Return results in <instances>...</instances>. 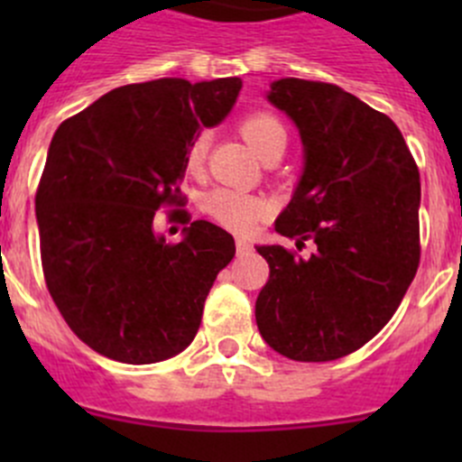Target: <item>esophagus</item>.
<instances>
[{
  "instance_id": "34e87169",
  "label": "esophagus",
  "mask_w": 462,
  "mask_h": 462,
  "mask_svg": "<svg viewBox=\"0 0 462 462\" xmlns=\"http://www.w3.org/2000/svg\"><path fill=\"white\" fill-rule=\"evenodd\" d=\"M250 253H253V244L245 239H236V254L244 257V254H250Z\"/></svg>"
}]
</instances>
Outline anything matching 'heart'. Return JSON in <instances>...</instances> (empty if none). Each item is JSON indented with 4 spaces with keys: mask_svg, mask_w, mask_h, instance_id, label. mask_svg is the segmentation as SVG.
<instances>
[{
    "mask_svg": "<svg viewBox=\"0 0 462 462\" xmlns=\"http://www.w3.org/2000/svg\"><path fill=\"white\" fill-rule=\"evenodd\" d=\"M239 132L245 143L259 153L261 158L274 149L286 147L288 134L286 127L277 116L268 111H253L239 120ZM209 136L197 134L185 149V162L192 174H201L205 161H208ZM205 209L217 223H221L227 230L236 235H248L270 214V203L254 194L241 192L232 188H217L205 197Z\"/></svg>",
    "mask_w": 462,
    "mask_h": 462,
    "instance_id": "1",
    "label": "heart"
}]
</instances>
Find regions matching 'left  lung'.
<instances>
[{
	"label": "left lung",
	"mask_w": 462,
	"mask_h": 462,
	"mask_svg": "<svg viewBox=\"0 0 462 462\" xmlns=\"http://www.w3.org/2000/svg\"><path fill=\"white\" fill-rule=\"evenodd\" d=\"M268 100L295 120L306 158L274 230L318 250L259 245L270 277L254 318L282 356L337 360L384 328L416 277L420 171L393 120L344 88L283 78Z\"/></svg>",
	"instance_id": "8db88e82"
}]
</instances>
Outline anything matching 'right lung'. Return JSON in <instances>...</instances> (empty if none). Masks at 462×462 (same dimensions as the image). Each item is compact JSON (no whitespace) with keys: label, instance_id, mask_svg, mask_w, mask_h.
<instances>
[{"label":"right lung","instance_id":"add662e5","mask_svg":"<svg viewBox=\"0 0 462 462\" xmlns=\"http://www.w3.org/2000/svg\"><path fill=\"white\" fill-rule=\"evenodd\" d=\"M239 78L125 85L64 120L35 192L44 282L69 328L100 356L153 365L189 346L235 239L192 221L167 245L157 209L189 222L185 149L227 116Z\"/></svg>","mask_w":462,"mask_h":462}]
</instances>
